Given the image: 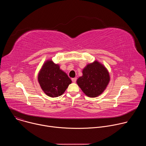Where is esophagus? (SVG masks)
Returning <instances> with one entry per match:
<instances>
[{
    "label": "esophagus",
    "mask_w": 146,
    "mask_h": 146,
    "mask_svg": "<svg viewBox=\"0 0 146 146\" xmlns=\"http://www.w3.org/2000/svg\"><path fill=\"white\" fill-rule=\"evenodd\" d=\"M72 80L73 82H76V81H77V78L76 77H74V78H72Z\"/></svg>",
    "instance_id": "1"
}]
</instances>
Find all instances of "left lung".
<instances>
[{
  "label": "left lung",
  "mask_w": 146,
  "mask_h": 146,
  "mask_svg": "<svg viewBox=\"0 0 146 146\" xmlns=\"http://www.w3.org/2000/svg\"><path fill=\"white\" fill-rule=\"evenodd\" d=\"M110 81L106 68L98 61L88 64L82 70L77 83L87 96L95 98L100 95L108 86Z\"/></svg>",
  "instance_id": "obj_1"
}]
</instances>
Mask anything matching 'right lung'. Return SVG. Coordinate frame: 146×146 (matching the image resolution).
<instances>
[{
	"label": "right lung",
	"instance_id": "add662e5",
	"mask_svg": "<svg viewBox=\"0 0 146 146\" xmlns=\"http://www.w3.org/2000/svg\"><path fill=\"white\" fill-rule=\"evenodd\" d=\"M38 81L44 93L52 98L62 95L72 83L68 75L51 60L46 61L43 65L38 75Z\"/></svg>",
	"mask_w": 146,
	"mask_h": 146
}]
</instances>
